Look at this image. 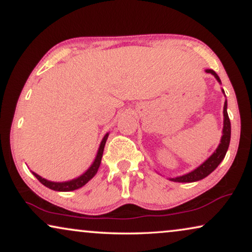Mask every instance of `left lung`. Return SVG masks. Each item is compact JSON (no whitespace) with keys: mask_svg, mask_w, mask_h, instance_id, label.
Listing matches in <instances>:
<instances>
[{"mask_svg":"<svg viewBox=\"0 0 252 252\" xmlns=\"http://www.w3.org/2000/svg\"><path fill=\"white\" fill-rule=\"evenodd\" d=\"M205 72L212 74L216 77V80L219 83H221L220 79L217 75V73L212 69H205ZM222 94H225L224 90H221ZM224 126H222V136L220 139V144L218 145V147L216 148V151L205 160L201 165H198L196 169H194L193 171H190L186 175L175 177V178H169V180L176 183H193L198 182V180L205 178V177L210 175L217 166L220 164V162L224 160L226 152L228 150L229 141H231V121H229L228 114H227V100H225L224 104Z\"/></svg>","mask_w":252,"mask_h":252,"instance_id":"1","label":"left lung"}]
</instances>
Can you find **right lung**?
I'll use <instances>...</instances> for the list:
<instances>
[{"label": "right lung", "mask_w": 252, "mask_h": 252, "mask_svg": "<svg viewBox=\"0 0 252 252\" xmlns=\"http://www.w3.org/2000/svg\"><path fill=\"white\" fill-rule=\"evenodd\" d=\"M109 133H106L104 138H102L100 145H99L97 155H95L94 161L92 162V164L90 165V168L87 170L86 172L82 173L80 177L77 178H74L72 180H68V182H62V183H56V182H50V180H47L45 178H42L41 176H38L37 173L33 172V175L36 177L37 180H40L41 184H43L45 187L48 189L57 190V192H70V190H75L80 187H82L86 185V184L89 182L90 179L94 178L97 173L99 165H100L101 162V158H102V153H104V148H105V144L106 140H107Z\"/></svg>", "instance_id": "1"}]
</instances>
